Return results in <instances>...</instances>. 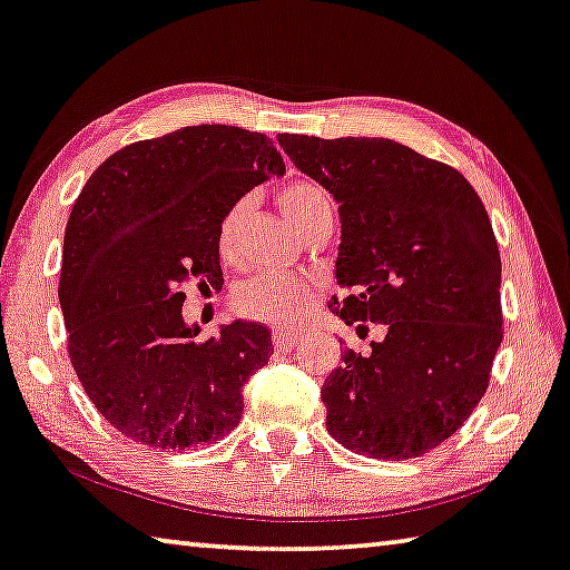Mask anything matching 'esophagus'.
I'll return each instance as SVG.
<instances>
[{
  "label": "esophagus",
  "mask_w": 570,
  "mask_h": 570,
  "mask_svg": "<svg viewBox=\"0 0 570 570\" xmlns=\"http://www.w3.org/2000/svg\"><path fill=\"white\" fill-rule=\"evenodd\" d=\"M301 344V334H295V331H275V346L283 348V352H287V348H293Z\"/></svg>",
  "instance_id": "1"
}]
</instances>
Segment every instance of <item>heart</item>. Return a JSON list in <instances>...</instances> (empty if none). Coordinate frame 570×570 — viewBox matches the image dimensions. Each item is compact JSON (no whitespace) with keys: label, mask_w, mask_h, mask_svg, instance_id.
I'll list each match as a JSON object with an SVG mask.
<instances>
[{"label":"heart","mask_w":570,"mask_h":570,"mask_svg":"<svg viewBox=\"0 0 570 570\" xmlns=\"http://www.w3.org/2000/svg\"><path fill=\"white\" fill-rule=\"evenodd\" d=\"M277 206L285 214L297 232H305L311 224L318 222L323 216H334L331 208V198L321 186L311 180H293L285 183L277 190ZM249 198H239L226 208L216 229V244L224 257H234L236 239H239V229L244 216H247ZM315 297V287L311 279L293 277V275H277V273H262L249 277L242 283L234 293L236 311L247 318L275 323V326H291L308 313L311 303Z\"/></svg>","instance_id":"b5f03b06"}]
</instances>
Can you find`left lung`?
<instances>
[{"label":"left lung","instance_id":"1","mask_svg":"<svg viewBox=\"0 0 570 570\" xmlns=\"http://www.w3.org/2000/svg\"><path fill=\"white\" fill-rule=\"evenodd\" d=\"M277 139L338 204L346 295L331 311L348 326H384L372 352L348 348L323 382L328 433L370 459L423 456L474 413L502 344L487 208L459 170L395 139Z\"/></svg>","mask_w":570,"mask_h":570}]
</instances>
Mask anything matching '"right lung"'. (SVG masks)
Masks as SVG:
<instances>
[{
    "instance_id": "obj_1",
    "label": "right lung",
    "mask_w": 570,
    "mask_h": 570,
    "mask_svg": "<svg viewBox=\"0 0 570 570\" xmlns=\"http://www.w3.org/2000/svg\"><path fill=\"white\" fill-rule=\"evenodd\" d=\"M283 173L265 135L198 125L121 147L78 194L58 285L68 354L94 407L135 443L186 451L239 425L273 338L236 321L198 341L183 285L222 291L218 222Z\"/></svg>"
}]
</instances>
